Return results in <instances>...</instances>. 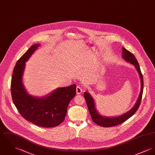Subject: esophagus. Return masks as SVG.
Masks as SVG:
<instances>
[{
	"instance_id": "esophagus-1",
	"label": "esophagus",
	"mask_w": 155,
	"mask_h": 155,
	"mask_svg": "<svg viewBox=\"0 0 155 155\" xmlns=\"http://www.w3.org/2000/svg\"><path fill=\"white\" fill-rule=\"evenodd\" d=\"M83 90L82 89V87L80 86H77L76 87V93L78 94H81V93L82 92Z\"/></svg>"
}]
</instances>
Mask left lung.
<instances>
[{
    "instance_id": "left-lung-1",
    "label": "left lung",
    "mask_w": 155,
    "mask_h": 155,
    "mask_svg": "<svg viewBox=\"0 0 155 155\" xmlns=\"http://www.w3.org/2000/svg\"><path fill=\"white\" fill-rule=\"evenodd\" d=\"M122 57L126 61L129 62L134 65L137 71L139 73L140 79H141L142 85H141L140 93L139 94V98L137 101V102L134 105V107L130 110H129L128 112L126 114L117 117H103L98 114L96 110L95 107H94V102L92 97L87 92H85L84 93V97L85 98L86 102L87 104L89 113L91 115L92 120L95 124L104 127L115 126L118 124H122L123 122L127 120L131 116H132L134 113L137 111L141 102V99L142 97V94H143V79L142 73L141 72V71L140 69L139 64L138 63L137 59H136L134 54L131 52H129V51H127V49H126L124 48H122Z\"/></svg>"
}]
</instances>
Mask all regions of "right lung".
I'll list each match as a JSON object with an SVG mask.
<instances>
[{
    "label": "right lung",
    "mask_w": 155,
    "mask_h": 155,
    "mask_svg": "<svg viewBox=\"0 0 155 155\" xmlns=\"http://www.w3.org/2000/svg\"><path fill=\"white\" fill-rule=\"evenodd\" d=\"M39 46L32 45L16 62L11 81L12 97L26 120L43 127H53L64 121L69 103L76 94V86L74 84L58 88L44 98H36L26 93L21 81L25 62Z\"/></svg>",
    "instance_id": "add662e5"
}]
</instances>
